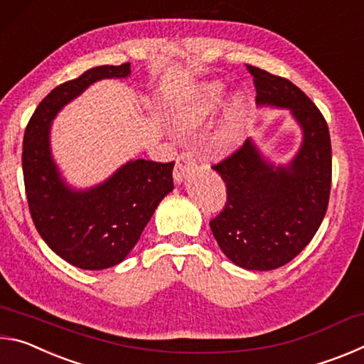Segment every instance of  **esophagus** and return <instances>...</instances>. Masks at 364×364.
I'll list each match as a JSON object with an SVG mask.
<instances>
[{
  "instance_id": "1",
  "label": "esophagus",
  "mask_w": 364,
  "mask_h": 364,
  "mask_svg": "<svg viewBox=\"0 0 364 364\" xmlns=\"http://www.w3.org/2000/svg\"><path fill=\"white\" fill-rule=\"evenodd\" d=\"M194 167V157L193 154L191 152H183L180 157L176 159V167H175V173H173V178L175 181L180 184L183 183L184 176H186L188 170Z\"/></svg>"
}]
</instances>
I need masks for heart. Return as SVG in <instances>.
I'll use <instances>...</instances> for the list:
<instances>
[{
  "instance_id": "obj_1",
  "label": "heart",
  "mask_w": 364,
  "mask_h": 364,
  "mask_svg": "<svg viewBox=\"0 0 364 364\" xmlns=\"http://www.w3.org/2000/svg\"><path fill=\"white\" fill-rule=\"evenodd\" d=\"M226 86L221 82H205L197 86L171 117L173 128L180 133H193L204 127L223 106ZM249 114V97L242 91L234 95L228 104L223 120L212 133L208 147L217 156H228L241 146L245 120Z\"/></svg>"
}]
</instances>
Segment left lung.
<instances>
[{
    "label": "left lung",
    "mask_w": 364,
    "mask_h": 364,
    "mask_svg": "<svg viewBox=\"0 0 364 364\" xmlns=\"http://www.w3.org/2000/svg\"><path fill=\"white\" fill-rule=\"evenodd\" d=\"M257 106L287 109L301 143L287 164L264 157L254 138L213 170L226 183L225 210L210 221L213 237L244 269L269 271L297 257L328 210L332 151L329 128L318 107L292 82L247 65Z\"/></svg>",
    "instance_id": "8db88e82"
}]
</instances>
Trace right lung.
Segmentation results:
<instances>
[{
  "instance_id": "add662e5",
  "label": "right lung",
  "mask_w": 364,
  "mask_h": 364,
  "mask_svg": "<svg viewBox=\"0 0 364 364\" xmlns=\"http://www.w3.org/2000/svg\"><path fill=\"white\" fill-rule=\"evenodd\" d=\"M130 63L101 65L54 88L30 119L23 134L22 170L28 208L49 249L82 269H106L125 260L157 205L173 191V165L128 160L102 183L73 188L51 151L53 120L91 85L127 78Z\"/></svg>"
}]
</instances>
